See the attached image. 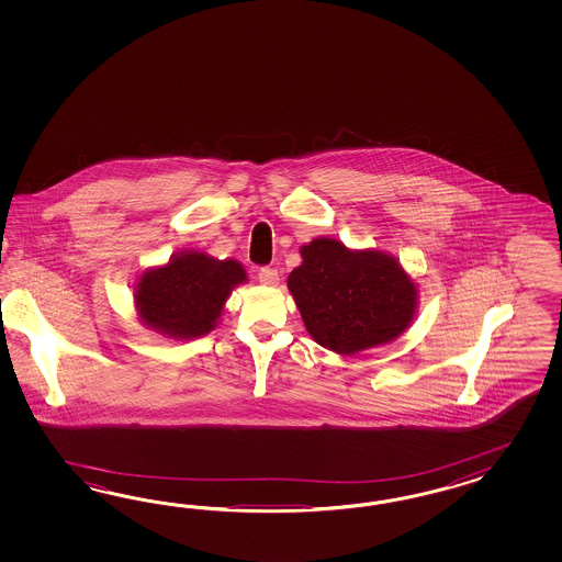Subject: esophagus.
Masks as SVG:
<instances>
[{
	"instance_id": "1",
	"label": "esophagus",
	"mask_w": 562,
	"mask_h": 562,
	"mask_svg": "<svg viewBox=\"0 0 562 562\" xmlns=\"http://www.w3.org/2000/svg\"><path fill=\"white\" fill-rule=\"evenodd\" d=\"M257 280L261 282V284H266V286H276L278 284V270H273V268H261L259 273H257Z\"/></svg>"
}]
</instances>
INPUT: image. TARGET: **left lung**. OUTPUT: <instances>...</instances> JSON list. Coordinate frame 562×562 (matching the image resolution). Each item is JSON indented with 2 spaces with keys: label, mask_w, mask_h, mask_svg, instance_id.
<instances>
[{
  "label": "left lung",
  "mask_w": 562,
  "mask_h": 562,
  "mask_svg": "<svg viewBox=\"0 0 562 562\" xmlns=\"http://www.w3.org/2000/svg\"><path fill=\"white\" fill-rule=\"evenodd\" d=\"M289 290L311 338L344 357L383 346L408 329L418 289L400 261L319 237L301 247Z\"/></svg>",
  "instance_id": "8db88e82"
}]
</instances>
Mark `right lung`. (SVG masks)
Wrapping results in <instances>:
<instances>
[{
    "mask_svg": "<svg viewBox=\"0 0 562 562\" xmlns=\"http://www.w3.org/2000/svg\"><path fill=\"white\" fill-rule=\"evenodd\" d=\"M243 282L247 272L235 259L181 251L139 276L134 290L137 317L172 340L200 338L218 325L226 299Z\"/></svg>",
    "mask_w": 562,
    "mask_h": 562,
    "instance_id": "1",
    "label": "right lung"
}]
</instances>
